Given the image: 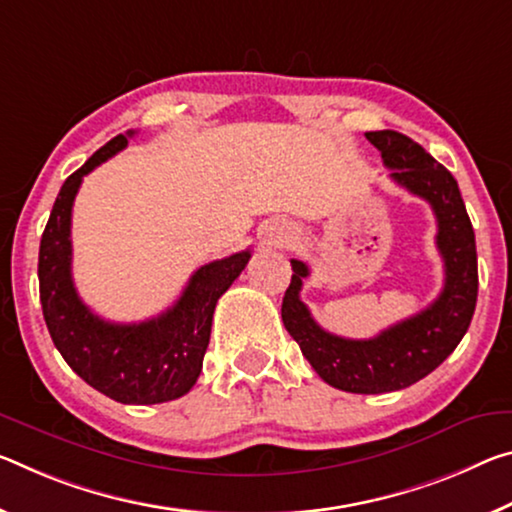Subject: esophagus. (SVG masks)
<instances>
[{"instance_id": "obj_1", "label": "esophagus", "mask_w": 512, "mask_h": 512, "mask_svg": "<svg viewBox=\"0 0 512 512\" xmlns=\"http://www.w3.org/2000/svg\"><path fill=\"white\" fill-rule=\"evenodd\" d=\"M291 237H294V232L287 225H271L264 230V239L269 246H285Z\"/></svg>"}]
</instances>
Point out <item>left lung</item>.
<instances>
[{
    "mask_svg": "<svg viewBox=\"0 0 512 512\" xmlns=\"http://www.w3.org/2000/svg\"><path fill=\"white\" fill-rule=\"evenodd\" d=\"M380 150L389 177L431 205L437 218V250L444 259V287L431 305L371 339H346L323 330L300 300L305 262L291 259L282 321L312 369L328 385L353 394H385L415 385L456 351L472 323L478 296L474 227L458 182L419 143L380 129L364 134Z\"/></svg>",
    "mask_w": 512,
    "mask_h": 512,
    "instance_id": "left-lung-1",
    "label": "left lung"
}]
</instances>
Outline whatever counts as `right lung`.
I'll list each match as a JSON object with an SVG mask.
<instances>
[{
  "label": "right lung",
  "mask_w": 512,
  "mask_h": 512,
  "mask_svg": "<svg viewBox=\"0 0 512 512\" xmlns=\"http://www.w3.org/2000/svg\"><path fill=\"white\" fill-rule=\"evenodd\" d=\"M127 136L102 145L63 182L40 239V305L54 346L79 378L118 403L152 405L196 385L216 303L246 269L250 250L200 266L175 305L154 319L111 323L88 310L72 282V202L84 175L123 150Z\"/></svg>",
  "instance_id": "obj_1"
}]
</instances>
